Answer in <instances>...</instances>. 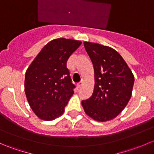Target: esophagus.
<instances>
[{
	"label": "esophagus",
	"mask_w": 154,
	"mask_h": 154,
	"mask_svg": "<svg viewBox=\"0 0 154 154\" xmlns=\"http://www.w3.org/2000/svg\"><path fill=\"white\" fill-rule=\"evenodd\" d=\"M83 80H81V81H80V83H77V88H80V87L82 86V85H83Z\"/></svg>",
	"instance_id": "esophagus-1"
}]
</instances>
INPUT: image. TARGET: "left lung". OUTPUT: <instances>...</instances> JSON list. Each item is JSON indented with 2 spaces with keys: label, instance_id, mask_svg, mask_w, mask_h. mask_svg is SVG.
<instances>
[{
  "label": "left lung",
  "instance_id": "left-lung-1",
  "mask_svg": "<svg viewBox=\"0 0 154 154\" xmlns=\"http://www.w3.org/2000/svg\"><path fill=\"white\" fill-rule=\"evenodd\" d=\"M84 47L94 70V87L82 106L97 122L116 118L127 106L132 95L134 76L122 56L113 48L85 42Z\"/></svg>",
  "mask_w": 154,
  "mask_h": 154
}]
</instances>
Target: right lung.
I'll return each instance as SVG.
<instances>
[{
	"mask_svg": "<svg viewBox=\"0 0 154 154\" xmlns=\"http://www.w3.org/2000/svg\"><path fill=\"white\" fill-rule=\"evenodd\" d=\"M82 42L64 38L49 42L27 68L24 91L29 106L39 119L52 121L63 114L74 94L67 60Z\"/></svg>",
	"mask_w": 154,
	"mask_h": 154,
	"instance_id": "add662e5",
	"label": "right lung"
}]
</instances>
